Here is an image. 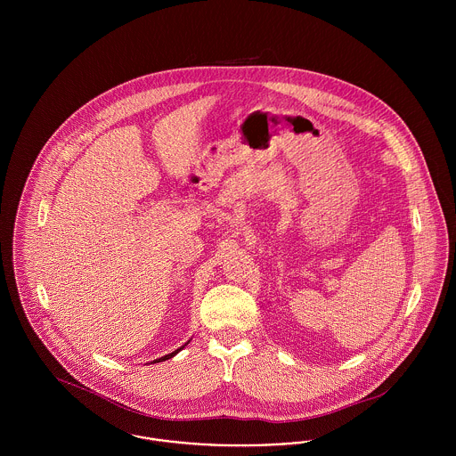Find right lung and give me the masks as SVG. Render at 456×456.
Instances as JSON below:
<instances>
[{"mask_svg":"<svg viewBox=\"0 0 456 456\" xmlns=\"http://www.w3.org/2000/svg\"><path fill=\"white\" fill-rule=\"evenodd\" d=\"M188 344H190V340H188L184 346H188ZM184 346H183V347H179V349H175L174 353H168V354H165V356H161V358H158V360L151 362V363H159V362H165V360H170V358H174V356H175L179 351H183V349H184Z\"/></svg>","mask_w":456,"mask_h":456,"instance_id":"right-lung-1","label":"right lung"}]
</instances>
